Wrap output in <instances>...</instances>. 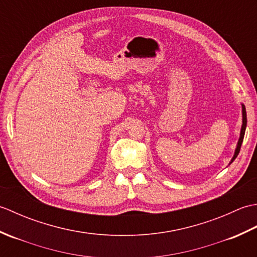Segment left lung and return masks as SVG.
Returning <instances> with one entry per match:
<instances>
[{
    "instance_id": "obj_1",
    "label": "left lung",
    "mask_w": 257,
    "mask_h": 257,
    "mask_svg": "<svg viewBox=\"0 0 257 257\" xmlns=\"http://www.w3.org/2000/svg\"><path fill=\"white\" fill-rule=\"evenodd\" d=\"M242 128H241V134H239V139L237 141V145H236V149H235V152H234V156L231 159V163L235 160V158L237 157L238 152H239V149H241V146H242V143H243V139H244V135H245V129H246V123H247V118H246V110H245V106L242 103Z\"/></svg>"
}]
</instances>
